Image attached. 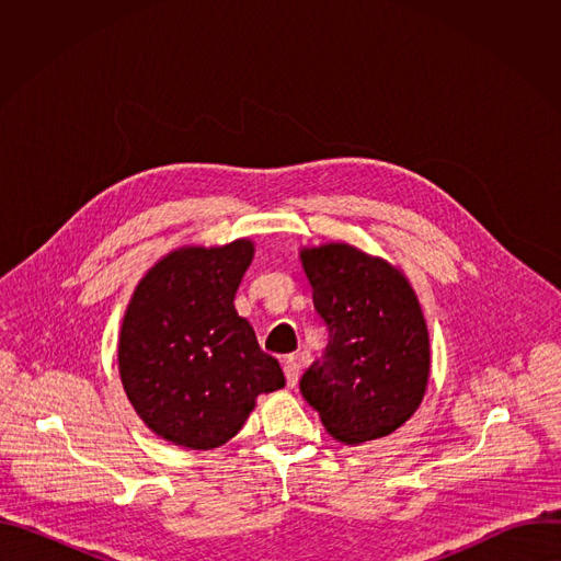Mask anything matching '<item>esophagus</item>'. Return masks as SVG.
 Masks as SVG:
<instances>
[{"instance_id":"esophagus-1","label":"esophagus","mask_w":561,"mask_h":561,"mask_svg":"<svg viewBox=\"0 0 561 561\" xmlns=\"http://www.w3.org/2000/svg\"><path fill=\"white\" fill-rule=\"evenodd\" d=\"M299 362H297V357H286V362H284V375H286V383L293 388L295 383H297V379H299Z\"/></svg>"}]
</instances>
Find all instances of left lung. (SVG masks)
Wrapping results in <instances>:
<instances>
[{
    "label": "left lung",
    "instance_id": "8db88e82",
    "mask_svg": "<svg viewBox=\"0 0 561 561\" xmlns=\"http://www.w3.org/2000/svg\"><path fill=\"white\" fill-rule=\"evenodd\" d=\"M329 346L299 379L327 431L362 444L397 431L422 404L428 331L402 273L348 244L301 251Z\"/></svg>",
    "mask_w": 561,
    "mask_h": 561
}]
</instances>
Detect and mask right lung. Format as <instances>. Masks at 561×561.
I'll return each instance as SVG.
<instances>
[{"label": "right lung", "instance_id": "obj_1", "mask_svg": "<svg viewBox=\"0 0 561 561\" xmlns=\"http://www.w3.org/2000/svg\"><path fill=\"white\" fill-rule=\"evenodd\" d=\"M251 260L249 239L171 253L139 282L124 314V390L144 424L178 446L226 444L255 397L284 386L277 359L232 304Z\"/></svg>", "mask_w": 561, "mask_h": 561}]
</instances>
